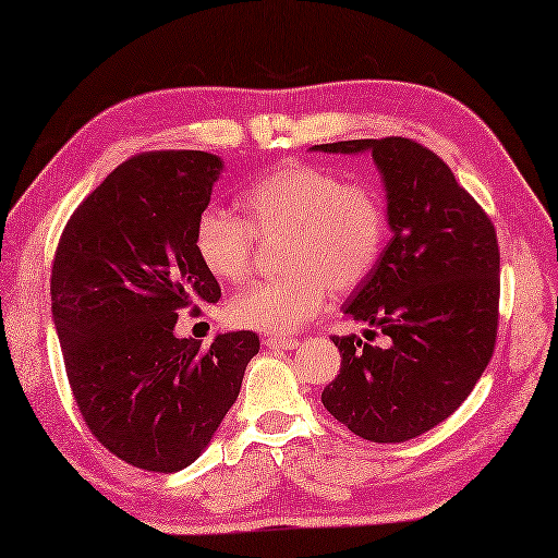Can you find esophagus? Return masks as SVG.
Returning <instances> with one entry per match:
<instances>
[{
    "label": "esophagus",
    "mask_w": 558,
    "mask_h": 558,
    "mask_svg": "<svg viewBox=\"0 0 558 558\" xmlns=\"http://www.w3.org/2000/svg\"><path fill=\"white\" fill-rule=\"evenodd\" d=\"M264 345L268 348V350H294L300 345V340H294V338H266L264 340Z\"/></svg>",
    "instance_id": "obj_1"
}]
</instances>
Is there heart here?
Wrapping results in <instances>:
<instances>
[{"mask_svg": "<svg viewBox=\"0 0 558 558\" xmlns=\"http://www.w3.org/2000/svg\"><path fill=\"white\" fill-rule=\"evenodd\" d=\"M242 218L206 208L194 244L213 278L242 282L254 266L256 238L280 240V278L236 292L230 322L258 333L288 336L324 310L328 294H348L372 276L386 242V206L374 186L345 182L318 165L272 170L242 196Z\"/></svg>", "mask_w": 558, "mask_h": 558, "instance_id": "heart-1", "label": "heart"}]
</instances>
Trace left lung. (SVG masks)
<instances>
[{
  "label": "left lung",
  "instance_id": "1",
  "mask_svg": "<svg viewBox=\"0 0 558 558\" xmlns=\"http://www.w3.org/2000/svg\"><path fill=\"white\" fill-rule=\"evenodd\" d=\"M312 150L372 153L390 240L342 314L381 330L388 348L333 336L340 374L322 402L374 444H400L450 417L487 369L499 322L494 225L448 165L410 138H360Z\"/></svg>",
  "mask_w": 558,
  "mask_h": 558
}]
</instances>
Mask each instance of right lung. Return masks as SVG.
<instances>
[{"instance_id":"right-lung-1","label":"right lung","mask_w":558,"mask_h":558,"mask_svg":"<svg viewBox=\"0 0 558 558\" xmlns=\"http://www.w3.org/2000/svg\"><path fill=\"white\" fill-rule=\"evenodd\" d=\"M222 160L204 150L134 156L69 218L52 264V322L74 400L98 441L148 472L204 453L258 352L252 330L201 342L174 333L177 312L216 304L196 220Z\"/></svg>"}]
</instances>
